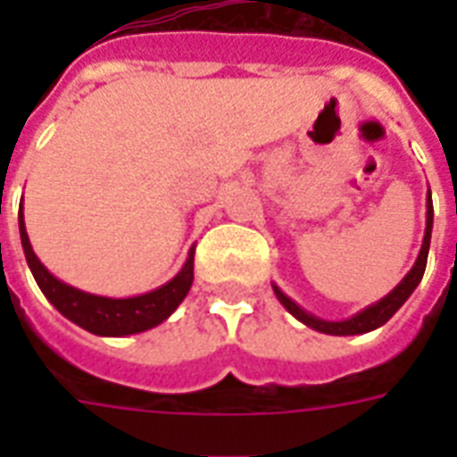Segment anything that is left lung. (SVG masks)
Returning a JSON list of instances; mask_svg holds the SVG:
<instances>
[{
	"instance_id": "obj_1",
	"label": "left lung",
	"mask_w": 457,
	"mask_h": 457,
	"mask_svg": "<svg viewBox=\"0 0 457 457\" xmlns=\"http://www.w3.org/2000/svg\"><path fill=\"white\" fill-rule=\"evenodd\" d=\"M432 222H434V208H432V196L427 201V229H425V239H422V249H420V256L415 261V265L411 268V272L405 275L398 287H394L384 299H379L377 303L368 305L365 311H361L358 315L348 320H341V322H329V320H320L311 312H305L301 305L294 303L289 296H287L279 287L272 285L275 294H278L279 303L285 305L287 311L292 312L294 318L301 320L303 325L312 327V329H318L322 334H334V337H348V334H365V332H372L377 327H382L386 320L394 315V312L401 308V305L408 301L412 292H415V287L420 285V279L425 275V268H427V253H429V242H432Z\"/></svg>"
}]
</instances>
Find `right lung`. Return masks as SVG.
<instances>
[{
  "mask_svg": "<svg viewBox=\"0 0 457 457\" xmlns=\"http://www.w3.org/2000/svg\"><path fill=\"white\" fill-rule=\"evenodd\" d=\"M18 229H21V244H23L25 261L30 265L32 278L37 282L46 299L61 315H66L71 322L80 325L99 337H128V334L146 332L152 327L161 325L170 315L182 299L189 292L194 282V246L189 249L187 263L182 270L158 287L154 292L142 294V296H130V299H109V296H95V294L80 292L75 287L61 282L39 263L35 251L30 246L28 232H25L23 211L18 213Z\"/></svg>",
  "mask_w": 457,
  "mask_h": 457,
  "instance_id": "add662e5",
  "label": "right lung"
}]
</instances>
